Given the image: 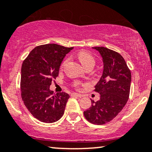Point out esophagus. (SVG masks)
I'll return each instance as SVG.
<instances>
[{
    "label": "esophagus",
    "mask_w": 152,
    "mask_h": 152,
    "mask_svg": "<svg viewBox=\"0 0 152 152\" xmlns=\"http://www.w3.org/2000/svg\"><path fill=\"white\" fill-rule=\"evenodd\" d=\"M72 96H77L78 98H82L83 97V95L82 94H78V93H72Z\"/></svg>",
    "instance_id": "esophagus-1"
}]
</instances>
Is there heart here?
I'll list each match as a JSON object with an SVG mask.
<instances>
[{
    "instance_id": "obj_1",
    "label": "heart",
    "mask_w": 152,
    "mask_h": 152,
    "mask_svg": "<svg viewBox=\"0 0 152 152\" xmlns=\"http://www.w3.org/2000/svg\"><path fill=\"white\" fill-rule=\"evenodd\" d=\"M78 58L79 59L80 62H81L82 65L84 66L85 68L87 67V66H94V64H95V59L93 56L91 55V54L89 53L88 52H85V51H82L78 53ZM66 62V60H65L63 63L62 64V66L64 65V63Z\"/></svg>"
}]
</instances>
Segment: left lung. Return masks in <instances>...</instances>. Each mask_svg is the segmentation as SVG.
<instances>
[{
    "label": "left lung",
    "mask_w": 152,
    "mask_h": 152,
    "mask_svg": "<svg viewBox=\"0 0 152 152\" xmlns=\"http://www.w3.org/2000/svg\"><path fill=\"white\" fill-rule=\"evenodd\" d=\"M99 52L104 63L103 74L94 86L100 99L92 102V106L84 111V116L90 123L106 124L121 112L129 99L131 74L122 56L106 47H92Z\"/></svg>",
    "instance_id": "8db88e82"
}]
</instances>
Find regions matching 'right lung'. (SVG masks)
<instances>
[{
  "mask_svg": "<svg viewBox=\"0 0 152 152\" xmlns=\"http://www.w3.org/2000/svg\"><path fill=\"white\" fill-rule=\"evenodd\" d=\"M74 47L56 44L39 46L32 49L21 66L22 100L30 113L45 123L57 122L62 117L69 95L50 90L53 78L59 74L64 58Z\"/></svg>",
  "mask_w": 152,
  "mask_h": 152,
  "instance_id": "right-lung-1",
  "label": "right lung"
}]
</instances>
